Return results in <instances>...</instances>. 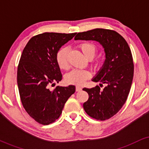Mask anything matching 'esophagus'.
<instances>
[{"label": "esophagus", "mask_w": 149, "mask_h": 149, "mask_svg": "<svg viewBox=\"0 0 149 149\" xmlns=\"http://www.w3.org/2000/svg\"><path fill=\"white\" fill-rule=\"evenodd\" d=\"M81 90H82L81 87H80V86H76V92H80Z\"/></svg>", "instance_id": "34e87169"}]
</instances>
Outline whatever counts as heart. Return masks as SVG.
I'll list each match as a JSON object with an SVG mask.
<instances>
[{
    "label": "heart",
    "mask_w": 149,
    "mask_h": 149,
    "mask_svg": "<svg viewBox=\"0 0 149 149\" xmlns=\"http://www.w3.org/2000/svg\"><path fill=\"white\" fill-rule=\"evenodd\" d=\"M83 54L89 59L94 57L97 51V47L91 42H82L78 45ZM69 49L66 47H61L56 54V61L58 66L61 69H67L69 68V63L67 60V56ZM102 64V61L97 60L94 64L95 69H99ZM91 76V73L88 70L73 69L65 76V81L68 84L76 85H81L86 81Z\"/></svg>",
    "instance_id": "obj_1"
}]
</instances>
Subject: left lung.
Segmentation results:
<instances>
[{
	"label": "left lung",
	"mask_w": 149,
	"mask_h": 149,
	"mask_svg": "<svg viewBox=\"0 0 149 149\" xmlns=\"http://www.w3.org/2000/svg\"><path fill=\"white\" fill-rule=\"evenodd\" d=\"M75 40H95L103 47L105 61L102 68L92 78L100 86L106 85L103 90L99 85L83 88L89 95L83 104L87 114L97 120H105L117 113L129 95L134 64L130 48L124 38L113 30L95 29L78 33Z\"/></svg>",
	"instance_id": "8db88e82"
}]
</instances>
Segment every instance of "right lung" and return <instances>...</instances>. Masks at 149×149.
I'll return each mask as SVG.
<instances>
[{
	"mask_svg": "<svg viewBox=\"0 0 149 149\" xmlns=\"http://www.w3.org/2000/svg\"><path fill=\"white\" fill-rule=\"evenodd\" d=\"M76 33H43L32 37L22 52L17 69V85L22 105L42 125L59 118L64 104L76 91L74 85L49 87L62 79L56 54Z\"/></svg>",
	"mask_w": 149,
	"mask_h": 149,
	"instance_id": "obj_1",
	"label": "right lung"
}]
</instances>
